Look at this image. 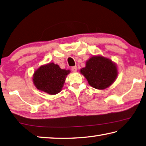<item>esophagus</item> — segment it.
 Segmentation results:
<instances>
[{"mask_svg":"<svg viewBox=\"0 0 146 146\" xmlns=\"http://www.w3.org/2000/svg\"><path fill=\"white\" fill-rule=\"evenodd\" d=\"M77 70H78V67L76 66H72V71L74 72H77Z\"/></svg>","mask_w":146,"mask_h":146,"instance_id":"1","label":"esophagus"}]
</instances>
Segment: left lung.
Here are the masks:
<instances>
[{
    "mask_svg": "<svg viewBox=\"0 0 146 146\" xmlns=\"http://www.w3.org/2000/svg\"><path fill=\"white\" fill-rule=\"evenodd\" d=\"M80 72L93 88L104 90L116 80L118 69L115 63L101 55L92 56L86 61V66Z\"/></svg>",
    "mask_w": 146,
    "mask_h": 146,
    "instance_id": "1",
    "label": "left lung"
}]
</instances>
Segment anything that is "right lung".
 <instances>
[{
    "mask_svg": "<svg viewBox=\"0 0 146 146\" xmlns=\"http://www.w3.org/2000/svg\"><path fill=\"white\" fill-rule=\"evenodd\" d=\"M70 70L61 69L57 64L49 63L39 66L33 75V81L38 90L50 95L60 93Z\"/></svg>",
    "mask_w": 146,
    "mask_h": 146,
    "instance_id": "1",
    "label": "right lung"
}]
</instances>
